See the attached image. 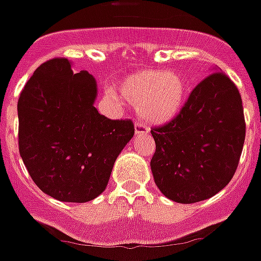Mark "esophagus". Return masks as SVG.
<instances>
[{
  "label": "esophagus",
  "mask_w": 261,
  "mask_h": 261,
  "mask_svg": "<svg viewBox=\"0 0 261 261\" xmlns=\"http://www.w3.org/2000/svg\"><path fill=\"white\" fill-rule=\"evenodd\" d=\"M135 134L137 135H147L149 134V128L142 123H135Z\"/></svg>",
  "instance_id": "34e87169"
}]
</instances>
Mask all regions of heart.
Wrapping results in <instances>:
<instances>
[{"mask_svg":"<svg viewBox=\"0 0 261 261\" xmlns=\"http://www.w3.org/2000/svg\"><path fill=\"white\" fill-rule=\"evenodd\" d=\"M118 92L126 103L137 109L142 120L161 126L174 119L184 109L189 83L178 71L142 69L120 80Z\"/></svg>","mask_w":261,"mask_h":261,"instance_id":"b5f03b06","label":"heart"}]
</instances>
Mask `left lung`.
I'll return each mask as SVG.
<instances>
[{"instance_id":"obj_1","label":"left lung","mask_w":261,"mask_h":261,"mask_svg":"<svg viewBox=\"0 0 261 261\" xmlns=\"http://www.w3.org/2000/svg\"><path fill=\"white\" fill-rule=\"evenodd\" d=\"M154 181L169 200L211 198L233 177L245 139L243 101L234 83L213 72L190 92L178 115L151 128Z\"/></svg>"}]
</instances>
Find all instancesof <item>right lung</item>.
I'll list each match as a JSON object with an SVG mask.
<instances>
[{
  "label": "right lung",
  "instance_id": "add662e5",
  "mask_svg": "<svg viewBox=\"0 0 261 261\" xmlns=\"http://www.w3.org/2000/svg\"><path fill=\"white\" fill-rule=\"evenodd\" d=\"M96 82L73 73L67 59L42 63L21 91L18 149L33 182L64 202L105 192L116 158L134 137L130 119L111 120L94 107Z\"/></svg>",
  "mask_w": 261,
  "mask_h": 261
}]
</instances>
